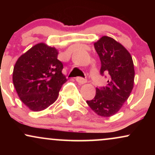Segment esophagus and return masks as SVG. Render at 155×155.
<instances>
[{"mask_svg": "<svg viewBox=\"0 0 155 155\" xmlns=\"http://www.w3.org/2000/svg\"><path fill=\"white\" fill-rule=\"evenodd\" d=\"M76 80L78 83L81 84H85L87 82V79H84L82 77H76Z\"/></svg>", "mask_w": 155, "mask_h": 155, "instance_id": "1", "label": "esophagus"}]
</instances>
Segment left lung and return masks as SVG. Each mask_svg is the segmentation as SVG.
Segmentation results:
<instances>
[{
	"label": "left lung",
	"mask_w": 155,
	"mask_h": 155,
	"mask_svg": "<svg viewBox=\"0 0 155 155\" xmlns=\"http://www.w3.org/2000/svg\"><path fill=\"white\" fill-rule=\"evenodd\" d=\"M94 47L101 60V74H108L109 79L107 86L96 88L95 97L87 104L97 115L109 117L120 111L132 92L134 65L129 51L111 37H101Z\"/></svg>",
	"instance_id": "1"
}]
</instances>
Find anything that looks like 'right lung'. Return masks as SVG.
Returning <instances> with one entry per match:
<instances>
[{
    "label": "right lung",
    "mask_w": 155,
    "mask_h": 155,
    "mask_svg": "<svg viewBox=\"0 0 155 155\" xmlns=\"http://www.w3.org/2000/svg\"><path fill=\"white\" fill-rule=\"evenodd\" d=\"M58 55L54 47L39 43L16 62L14 85L20 100L32 111H42L52 104L58 99L62 85L67 81Z\"/></svg>",
    "instance_id": "right-lung-1"
}]
</instances>
